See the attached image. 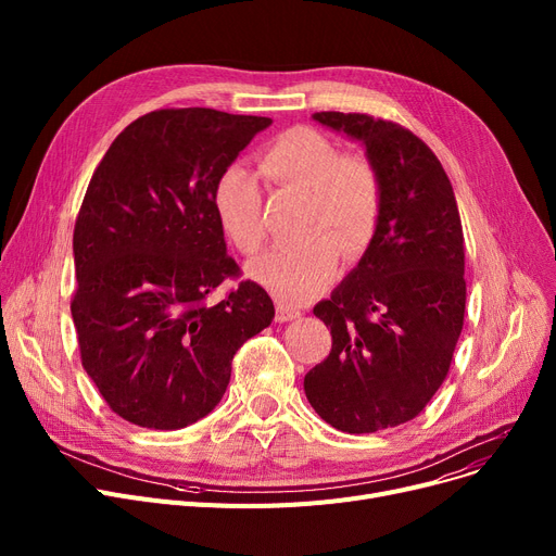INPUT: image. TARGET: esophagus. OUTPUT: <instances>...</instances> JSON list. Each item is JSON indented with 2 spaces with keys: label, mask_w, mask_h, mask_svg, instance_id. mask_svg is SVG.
<instances>
[{
  "label": "esophagus",
  "mask_w": 556,
  "mask_h": 556,
  "mask_svg": "<svg viewBox=\"0 0 556 556\" xmlns=\"http://www.w3.org/2000/svg\"><path fill=\"white\" fill-rule=\"evenodd\" d=\"M302 313L288 304H277V323H290V319H298Z\"/></svg>",
  "instance_id": "esophagus-1"
}]
</instances>
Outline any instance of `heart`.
Here are the masks:
<instances>
[{"label":"heart","instance_id":"obj_1","mask_svg":"<svg viewBox=\"0 0 556 556\" xmlns=\"http://www.w3.org/2000/svg\"><path fill=\"white\" fill-rule=\"evenodd\" d=\"M261 173L279 185L311 193L308 233H329L298 248H277L252 263V277L286 302H306L336 275L338 250L358 258L381 216V180L361 155H340L336 141L308 126L277 135L261 155ZM214 212L225 237L239 252L254 256L266 241L261 189L243 166H229L214 187Z\"/></svg>","mask_w":556,"mask_h":556}]
</instances>
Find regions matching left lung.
I'll return each mask as SVG.
<instances>
[{
    "label": "left lung",
    "mask_w": 556,
    "mask_h": 556,
    "mask_svg": "<svg viewBox=\"0 0 556 556\" xmlns=\"http://www.w3.org/2000/svg\"><path fill=\"white\" fill-rule=\"evenodd\" d=\"M313 119L365 143L381 216L358 266L313 313L331 354L304 376L313 410L363 434L415 419L444 383L464 325V233L444 166L407 128L358 112Z\"/></svg>",
    "instance_id": "obj_1"
}]
</instances>
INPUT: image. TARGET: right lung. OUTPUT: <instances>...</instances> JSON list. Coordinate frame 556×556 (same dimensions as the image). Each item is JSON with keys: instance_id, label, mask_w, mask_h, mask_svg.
Returning <instances> with one entry per match:
<instances>
[{"instance_id": "right-lung-1", "label": "right lung", "mask_w": 556, "mask_h": 556, "mask_svg": "<svg viewBox=\"0 0 556 556\" xmlns=\"http://www.w3.org/2000/svg\"><path fill=\"white\" fill-rule=\"evenodd\" d=\"M270 124L212 108L149 112L112 141L87 187L74 227L80 361L135 426L207 417L233 354L273 323L270 295L250 279L207 304L241 275L214 212L216 180Z\"/></svg>"}]
</instances>
